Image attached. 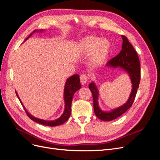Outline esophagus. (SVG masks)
I'll return each instance as SVG.
<instances>
[{
    "instance_id": "obj_1",
    "label": "esophagus",
    "mask_w": 160,
    "mask_h": 160,
    "mask_svg": "<svg viewBox=\"0 0 160 160\" xmlns=\"http://www.w3.org/2000/svg\"><path fill=\"white\" fill-rule=\"evenodd\" d=\"M88 77L85 74H82L80 76V80H81V84H85L87 83V81H88Z\"/></svg>"
}]
</instances>
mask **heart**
Returning a JSON list of instances; mask_svg holds the SVG:
<instances>
[{"label":"heart","instance_id":"1","mask_svg":"<svg viewBox=\"0 0 160 160\" xmlns=\"http://www.w3.org/2000/svg\"><path fill=\"white\" fill-rule=\"evenodd\" d=\"M79 49L85 55L91 53L90 61L92 65L99 66L107 60L110 51V42L106 38H101L95 36H88L83 38L79 42Z\"/></svg>","mask_w":160,"mask_h":160}]
</instances>
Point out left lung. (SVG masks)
Instances as JSON below:
<instances>
[{
    "label": "left lung",
    "mask_w": 160,
    "mask_h": 160,
    "mask_svg": "<svg viewBox=\"0 0 160 160\" xmlns=\"http://www.w3.org/2000/svg\"><path fill=\"white\" fill-rule=\"evenodd\" d=\"M122 37L123 38L122 51L117 56L109 61L106 66L113 67V68L120 67L128 72L129 74L132 83V90L126 103L110 112L103 111L98 105L99 93L98 89L94 83H91L89 85V88L93 95L94 112L99 119L107 121V122L118 118L132 107L137 93V90L139 85L140 77H141V72H140L141 69H140L139 60L137 52L129 42L126 37L122 35Z\"/></svg>",
    "instance_id": "1"
}]
</instances>
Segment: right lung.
<instances>
[{"instance_id": "add662e5", "label": "right lung", "mask_w": 160, "mask_h": 160, "mask_svg": "<svg viewBox=\"0 0 160 160\" xmlns=\"http://www.w3.org/2000/svg\"><path fill=\"white\" fill-rule=\"evenodd\" d=\"M35 32H36V31H34L32 33H31L29 36L26 38L25 41L28 39V38L30 37L32 35V33ZM81 85L80 83V79H79V75H72L67 80L65 83V89H64V99H65V103L64 112L59 119L54 121H45V120L37 119L35 117H33V116H32L28 112L27 109H25V108L23 106L20 98H18L17 92H16V94L17 95V98H18L19 101H20V102L21 103L23 108L25 109L28 117L31 119H32V121H34V122H35L38 123H40L44 125H47V126L55 127V126H57V125L63 124L69 118L70 115H71V103H72V97H73V95L75 92L81 88Z\"/></svg>"}]
</instances>
